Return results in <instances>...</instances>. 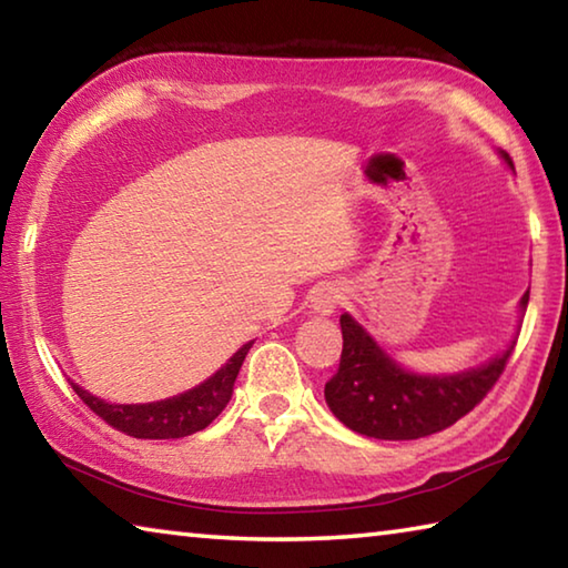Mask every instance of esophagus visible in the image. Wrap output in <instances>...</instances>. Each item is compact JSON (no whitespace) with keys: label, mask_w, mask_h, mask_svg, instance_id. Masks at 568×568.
Wrapping results in <instances>:
<instances>
[{"label":"esophagus","mask_w":568,"mask_h":568,"mask_svg":"<svg viewBox=\"0 0 568 568\" xmlns=\"http://www.w3.org/2000/svg\"><path fill=\"white\" fill-rule=\"evenodd\" d=\"M343 303V291L338 285L333 283H325V285H318L311 295V313L315 315H333L335 307H338Z\"/></svg>","instance_id":"esophagus-1"}]
</instances>
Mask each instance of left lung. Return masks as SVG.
<instances>
[{
  "mask_svg": "<svg viewBox=\"0 0 568 568\" xmlns=\"http://www.w3.org/2000/svg\"><path fill=\"white\" fill-rule=\"evenodd\" d=\"M498 155L514 170L506 152ZM526 305L528 291L518 301V315ZM341 368L325 383V403L343 426L378 440H416L454 426L491 390L516 345L514 333L501 353L476 368L416 373L383 351L351 313L341 315Z\"/></svg>",
  "mask_w": 568,
  "mask_h": 568,
  "instance_id": "1",
  "label": "left lung"
}]
</instances>
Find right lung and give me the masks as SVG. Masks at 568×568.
I'll return each instance as SVG.
<instances>
[{"label":"right lung","mask_w":568,"mask_h":568,"mask_svg":"<svg viewBox=\"0 0 568 568\" xmlns=\"http://www.w3.org/2000/svg\"><path fill=\"white\" fill-rule=\"evenodd\" d=\"M253 348V341L245 343L243 348H237L230 355L225 365L213 373V376L205 378L200 386L187 388L185 393H178V396L152 400V403H110L104 398L92 396L90 390L72 383L88 406L98 413L102 420H108L112 428L122 430V434L134 436V438H185L197 434V430L207 428L223 408L233 398V386L240 373V365H243L247 351Z\"/></svg>","instance_id":"1"}]
</instances>
